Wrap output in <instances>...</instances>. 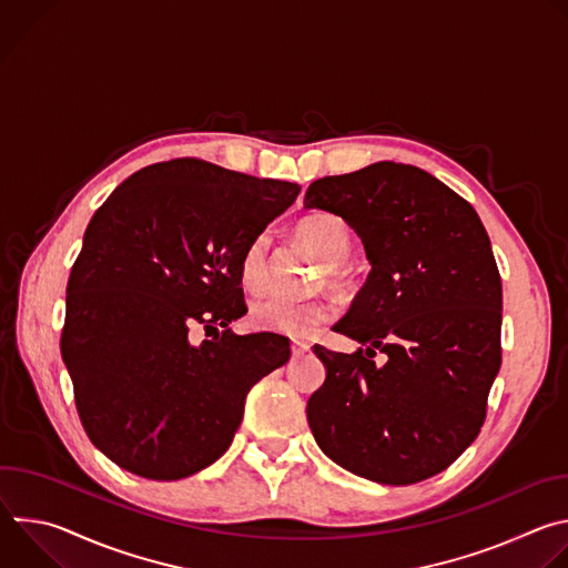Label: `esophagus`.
<instances>
[{"label": "esophagus", "mask_w": 568, "mask_h": 568, "mask_svg": "<svg viewBox=\"0 0 568 568\" xmlns=\"http://www.w3.org/2000/svg\"><path fill=\"white\" fill-rule=\"evenodd\" d=\"M310 348H312V346H310L307 342H296V339L292 342V355H294V357H301V355L310 353Z\"/></svg>", "instance_id": "esophagus-1"}]
</instances>
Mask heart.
I'll use <instances>...</instances> for the list:
<instances>
[{
    "label": "heart",
    "instance_id": "b5f03b06",
    "mask_svg": "<svg viewBox=\"0 0 568 568\" xmlns=\"http://www.w3.org/2000/svg\"><path fill=\"white\" fill-rule=\"evenodd\" d=\"M296 235L305 247H310L318 258H323L321 283H331L333 287H346L351 270L346 258L353 250V231L348 222L331 211H312L296 222ZM270 240L267 235L254 237L240 258V283L245 290L258 294L270 283V263H267ZM337 314V307L328 298L310 301H287V298H265L258 301L252 312V326L261 333L283 335L292 339H310Z\"/></svg>",
    "mask_w": 568,
    "mask_h": 568
}]
</instances>
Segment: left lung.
Wrapping results in <instances>:
<instances>
[{
	"mask_svg": "<svg viewBox=\"0 0 568 568\" xmlns=\"http://www.w3.org/2000/svg\"><path fill=\"white\" fill-rule=\"evenodd\" d=\"M303 204L342 215L373 265L335 326L364 348L314 346L326 366L307 399L314 440L357 476L425 480L474 443L501 366L504 294L488 231L467 200L395 161L316 180Z\"/></svg>",
	"mask_w": 568,
	"mask_h": 568,
	"instance_id": "8db88e82",
	"label": "left lung"
}]
</instances>
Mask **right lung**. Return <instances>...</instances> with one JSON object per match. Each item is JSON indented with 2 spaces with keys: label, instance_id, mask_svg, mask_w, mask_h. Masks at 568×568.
<instances>
[{
  "label": "right lung",
  "instance_id": "right-lung-1",
  "mask_svg": "<svg viewBox=\"0 0 568 568\" xmlns=\"http://www.w3.org/2000/svg\"><path fill=\"white\" fill-rule=\"evenodd\" d=\"M301 186L184 156L130 175L88 224L60 353L90 440L119 467L178 480L231 445L252 386L290 359L281 335H233L240 258ZM211 336L200 345L192 328Z\"/></svg>",
  "mask_w": 568,
  "mask_h": 568
}]
</instances>
